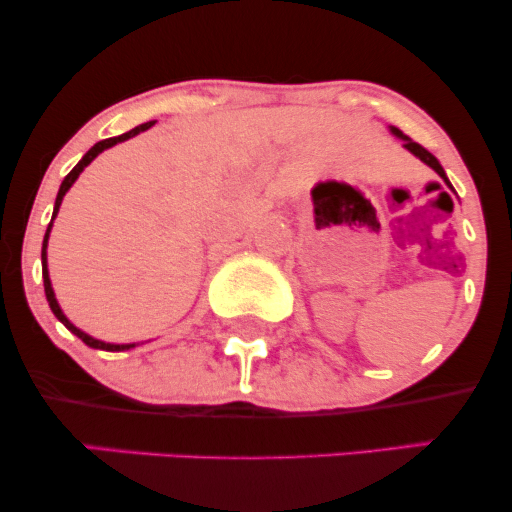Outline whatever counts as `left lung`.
<instances>
[{"mask_svg":"<svg viewBox=\"0 0 512 512\" xmlns=\"http://www.w3.org/2000/svg\"><path fill=\"white\" fill-rule=\"evenodd\" d=\"M390 132H392V134H395V137H397V139H402L404 149H407V151H409V154H414L416 158H419V161H424L428 168H433V170H436V173L440 175V178H443V180H445V185H448V187H450V190H452V185H450L448 175H445V170H443V166H440V163H438V158H436V156H433V154H431V151H426V149H424V146H421V144H416V142H414V139H409V137H407V134H402V132H399V129H397V127H390Z\"/></svg>","mask_w":512,"mask_h":512,"instance_id":"obj_1","label":"left lung"}]
</instances>
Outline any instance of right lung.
Wrapping results in <instances>:
<instances>
[{"mask_svg":"<svg viewBox=\"0 0 512 512\" xmlns=\"http://www.w3.org/2000/svg\"><path fill=\"white\" fill-rule=\"evenodd\" d=\"M154 125H156V120H154V122H144V125H139V127L129 129V132L120 134V137H110V139H103V142L93 144L91 149H88L86 154H84V158H81V161L76 163V166H74L72 170H69L67 178L62 180L60 192H57V199H55V209H52V221H55L57 211H60V207H62V199H64V195H67V192H69V187H72L74 182H76V178H79V175L84 173V168L88 166V163L93 161V158H96L98 154H103V151H105V149H110V146H115V144H120V142H127V139L137 137L139 132H146V129L154 127ZM52 221H50L48 231H45V238H43V252H40V260H43V284H45V296H48L50 310H52V313H55L57 320H60L62 325L67 327L69 332L76 334V337H79L81 342H84L86 346H91V349H101V351H127V349H134V346H137V344H110V342H101V339L91 337V334H86L84 330H79V327L72 325V322H69V317L62 313L60 303H57V298H55V291H52V281H50V272H48V240H50V231H52Z\"/></svg>","mask_w":512,"mask_h":512,"instance_id":"obj_1","label":"right lung"}]
</instances>
